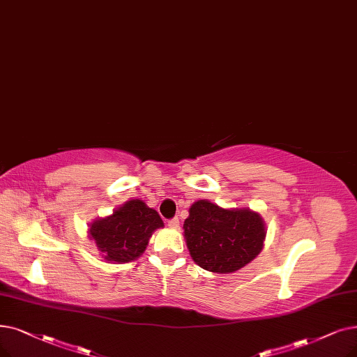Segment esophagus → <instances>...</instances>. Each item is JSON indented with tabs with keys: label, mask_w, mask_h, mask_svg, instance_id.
<instances>
[{
	"label": "esophagus",
	"mask_w": 357,
	"mask_h": 357,
	"mask_svg": "<svg viewBox=\"0 0 357 357\" xmlns=\"http://www.w3.org/2000/svg\"><path fill=\"white\" fill-rule=\"evenodd\" d=\"M167 226L172 227V229L179 227V219H178V217H174V219H169L167 220Z\"/></svg>",
	"instance_id": "obj_1"
}]
</instances>
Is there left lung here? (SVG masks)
<instances>
[{
	"instance_id": "obj_1",
	"label": "left lung",
	"mask_w": 357,
	"mask_h": 357,
	"mask_svg": "<svg viewBox=\"0 0 357 357\" xmlns=\"http://www.w3.org/2000/svg\"><path fill=\"white\" fill-rule=\"evenodd\" d=\"M190 254L197 264L213 273H234L251 262L262 250L266 227L251 210H225L199 199L183 222Z\"/></svg>"
}]
</instances>
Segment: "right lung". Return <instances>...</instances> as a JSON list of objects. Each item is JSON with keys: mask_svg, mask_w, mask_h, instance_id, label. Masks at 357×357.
Returning <instances> with one entry per match:
<instances>
[{"mask_svg": "<svg viewBox=\"0 0 357 357\" xmlns=\"http://www.w3.org/2000/svg\"><path fill=\"white\" fill-rule=\"evenodd\" d=\"M163 222L156 210L147 207L142 199H131L106 219H99L90 227L106 261L128 262L140 257L149 238Z\"/></svg>", "mask_w": 357, "mask_h": 357, "instance_id": "add662e5", "label": "right lung"}]
</instances>
